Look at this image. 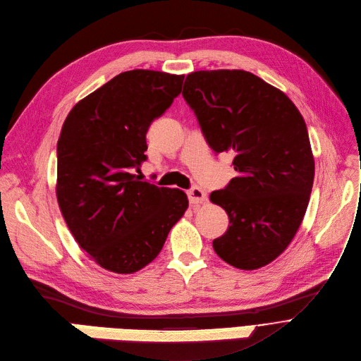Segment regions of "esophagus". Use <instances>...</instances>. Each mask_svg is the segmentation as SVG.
Masks as SVG:
<instances>
[{
    "label": "esophagus",
    "instance_id": "34e87169",
    "mask_svg": "<svg viewBox=\"0 0 361 361\" xmlns=\"http://www.w3.org/2000/svg\"><path fill=\"white\" fill-rule=\"evenodd\" d=\"M188 198H189L190 204H201V202L207 201L205 192L198 186H194L188 190Z\"/></svg>",
    "mask_w": 361,
    "mask_h": 361
}]
</instances>
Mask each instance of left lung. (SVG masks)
<instances>
[{
  "label": "left lung",
  "instance_id": "left-lung-1",
  "mask_svg": "<svg viewBox=\"0 0 361 361\" xmlns=\"http://www.w3.org/2000/svg\"><path fill=\"white\" fill-rule=\"evenodd\" d=\"M182 96L211 150L235 156L238 176L209 195L230 223L213 247L233 267L261 268L290 245L309 204L314 161L303 116L243 70L190 73Z\"/></svg>",
  "mask_w": 361,
  "mask_h": 361
}]
</instances>
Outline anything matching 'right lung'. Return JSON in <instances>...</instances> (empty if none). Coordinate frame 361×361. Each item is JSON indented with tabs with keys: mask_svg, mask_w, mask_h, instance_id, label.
I'll return each instance as SVG.
<instances>
[{
	"mask_svg": "<svg viewBox=\"0 0 361 361\" xmlns=\"http://www.w3.org/2000/svg\"><path fill=\"white\" fill-rule=\"evenodd\" d=\"M185 75L121 73L80 100L56 145V198L81 249L104 269L131 274L150 264L183 216L179 189L140 180L145 135L180 94Z\"/></svg>",
	"mask_w": 361,
	"mask_h": 361,
	"instance_id": "add662e5",
	"label": "right lung"
}]
</instances>
